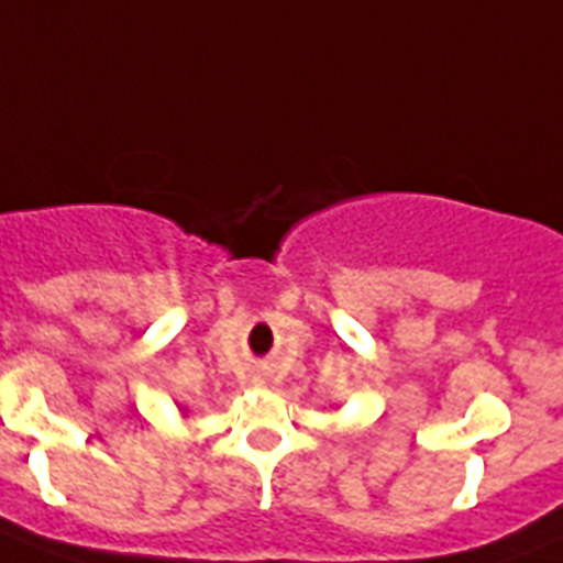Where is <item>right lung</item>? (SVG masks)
Listing matches in <instances>:
<instances>
[{
  "instance_id": "right-lung-1",
  "label": "right lung",
  "mask_w": 563,
  "mask_h": 563,
  "mask_svg": "<svg viewBox=\"0 0 563 563\" xmlns=\"http://www.w3.org/2000/svg\"><path fill=\"white\" fill-rule=\"evenodd\" d=\"M183 415H186V412H183Z\"/></svg>"
}]
</instances>
